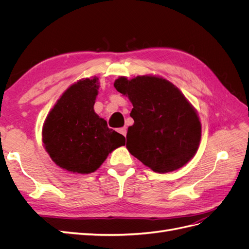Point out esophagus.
<instances>
[{
	"mask_svg": "<svg viewBox=\"0 0 249 249\" xmlns=\"http://www.w3.org/2000/svg\"><path fill=\"white\" fill-rule=\"evenodd\" d=\"M118 133H120L122 135H124V136L125 137V135H126V130H125V127H120V129H118Z\"/></svg>",
	"mask_w": 249,
	"mask_h": 249,
	"instance_id": "esophagus-1",
	"label": "esophagus"
}]
</instances>
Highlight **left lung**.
Returning <instances> with one entry per match:
<instances>
[{"mask_svg":"<svg viewBox=\"0 0 249 249\" xmlns=\"http://www.w3.org/2000/svg\"><path fill=\"white\" fill-rule=\"evenodd\" d=\"M118 92L133 104L134 124L126 133V148L145 166L164 173L183 167L196 154L201 124L182 91L162 77H119Z\"/></svg>","mask_w":249,"mask_h":249,"instance_id":"left-lung-1","label":"left lung"}]
</instances>
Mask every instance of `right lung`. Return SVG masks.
Here are the masks:
<instances>
[{
    "mask_svg": "<svg viewBox=\"0 0 249 249\" xmlns=\"http://www.w3.org/2000/svg\"><path fill=\"white\" fill-rule=\"evenodd\" d=\"M99 78L82 79L60 96L44 120L42 142L57 166L88 175L100 168L125 138L94 112Z\"/></svg>",
    "mask_w": 249,
    "mask_h": 249,
    "instance_id": "obj_1",
    "label": "right lung"
}]
</instances>
